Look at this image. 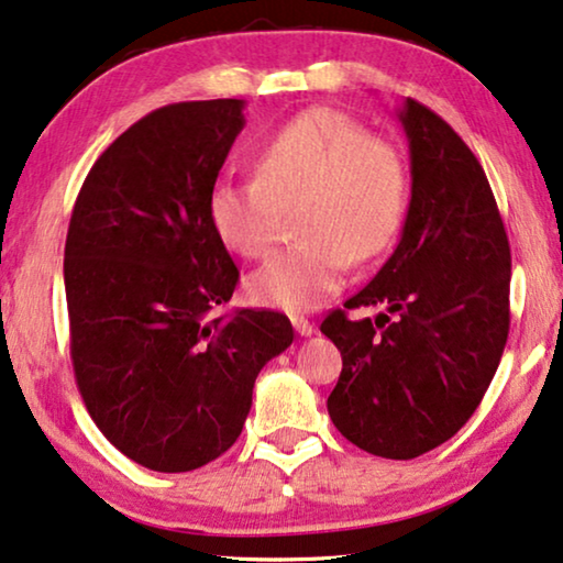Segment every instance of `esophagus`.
Returning a JSON list of instances; mask_svg holds the SVG:
<instances>
[{"instance_id": "esophagus-1", "label": "esophagus", "mask_w": 563, "mask_h": 563, "mask_svg": "<svg viewBox=\"0 0 563 563\" xmlns=\"http://www.w3.org/2000/svg\"><path fill=\"white\" fill-rule=\"evenodd\" d=\"M291 325H295L299 335H312L314 333V325L307 318H302V314H291Z\"/></svg>"}]
</instances>
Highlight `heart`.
Masks as SVG:
<instances>
[{
    "instance_id": "obj_1",
    "label": "heart",
    "mask_w": 563,
    "mask_h": 563,
    "mask_svg": "<svg viewBox=\"0 0 563 563\" xmlns=\"http://www.w3.org/2000/svg\"><path fill=\"white\" fill-rule=\"evenodd\" d=\"M407 166L384 137L330 107H312L266 137L256 176H222L207 197L212 230L243 258H264L282 212H295L299 241L251 274L256 305L312 310L341 289L351 261L364 264L395 243L407 210Z\"/></svg>"
}]
</instances>
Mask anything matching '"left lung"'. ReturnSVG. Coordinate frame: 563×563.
Listing matches in <instances>:
<instances>
[{
  "instance_id": "left-lung-1",
  "label": "left lung",
  "mask_w": 563,
  "mask_h": 563,
  "mask_svg": "<svg viewBox=\"0 0 563 563\" xmlns=\"http://www.w3.org/2000/svg\"><path fill=\"white\" fill-rule=\"evenodd\" d=\"M412 197L379 274L320 330L343 372L328 397L353 445L407 461L456 435L479 407L510 333V243L487 174L443 118L407 99ZM384 303L376 321L347 310Z\"/></svg>"
}]
</instances>
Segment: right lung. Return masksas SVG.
<instances>
[{
	"label": "right lung",
	"mask_w": 563,
	"mask_h": 563,
	"mask_svg": "<svg viewBox=\"0 0 563 563\" xmlns=\"http://www.w3.org/2000/svg\"><path fill=\"white\" fill-rule=\"evenodd\" d=\"M245 125L243 99L176 102L130 125L91 166L64 251L76 387L114 449L181 474L222 456L287 314H220L238 266L207 197Z\"/></svg>",
	"instance_id": "1"
}]
</instances>
